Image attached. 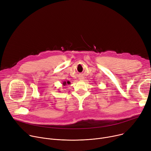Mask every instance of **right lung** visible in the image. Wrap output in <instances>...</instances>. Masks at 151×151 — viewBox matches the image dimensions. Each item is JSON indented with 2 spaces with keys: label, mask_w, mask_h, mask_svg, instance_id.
Here are the masks:
<instances>
[{
  "label": "right lung",
  "mask_w": 151,
  "mask_h": 151,
  "mask_svg": "<svg viewBox=\"0 0 151 151\" xmlns=\"http://www.w3.org/2000/svg\"><path fill=\"white\" fill-rule=\"evenodd\" d=\"M70 83H71V82H69V81H67V82H66V81H63V83H62L63 86H66V85H69Z\"/></svg>",
  "instance_id": "add662e5"
}]
</instances>
